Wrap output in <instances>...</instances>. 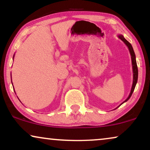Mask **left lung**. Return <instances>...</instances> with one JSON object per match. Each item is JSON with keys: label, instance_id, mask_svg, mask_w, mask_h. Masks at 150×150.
Wrapping results in <instances>:
<instances>
[{"label": "left lung", "instance_id": "8db88e82", "mask_svg": "<svg viewBox=\"0 0 150 150\" xmlns=\"http://www.w3.org/2000/svg\"><path fill=\"white\" fill-rule=\"evenodd\" d=\"M118 38H120L121 40L123 41L124 44L126 45V46L128 47L129 52H130V54L131 56V61H132V73H133V81H132V88H131L130 93V94H129L128 97L127 98V99L125 100L124 102H122V103L121 104L120 106H120L122 104H124V102H127L129 99H130V98L131 97V96H132L133 91H134V88H135V87H136V85L137 83V80H138V67H137V65L136 56H135L134 50H133L132 45H131L130 43H129L128 41H127L126 39L124 38V37L122 35H118Z\"/></svg>", "mask_w": 150, "mask_h": 150}]
</instances>
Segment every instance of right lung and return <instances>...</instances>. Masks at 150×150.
Returning a JSON list of instances; mask_svg holds the SVG:
<instances>
[{
	"instance_id": "right-lung-1",
	"label": "right lung",
	"mask_w": 150,
	"mask_h": 150,
	"mask_svg": "<svg viewBox=\"0 0 150 150\" xmlns=\"http://www.w3.org/2000/svg\"><path fill=\"white\" fill-rule=\"evenodd\" d=\"M14 58V55H13V59ZM11 83H12V82H11Z\"/></svg>"
}]
</instances>
